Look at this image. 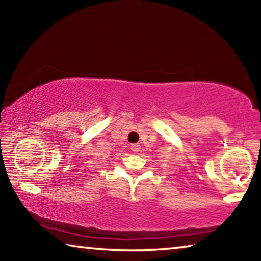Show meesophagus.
Here are the masks:
<instances>
[{
  "instance_id": "34e87169",
  "label": "esophagus",
  "mask_w": 261,
  "mask_h": 261,
  "mask_svg": "<svg viewBox=\"0 0 261 261\" xmlns=\"http://www.w3.org/2000/svg\"><path fill=\"white\" fill-rule=\"evenodd\" d=\"M131 151L135 153H138L140 151V145L139 144H132L131 145Z\"/></svg>"
}]
</instances>
